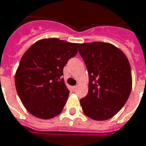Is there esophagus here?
Segmentation results:
<instances>
[{"mask_svg": "<svg viewBox=\"0 0 146 146\" xmlns=\"http://www.w3.org/2000/svg\"><path fill=\"white\" fill-rule=\"evenodd\" d=\"M72 88H73V91H75L76 90V88H77V86H73V87H72Z\"/></svg>", "mask_w": 146, "mask_h": 146, "instance_id": "esophagus-1", "label": "esophagus"}]
</instances>
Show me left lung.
<instances>
[{
	"mask_svg": "<svg viewBox=\"0 0 146 146\" xmlns=\"http://www.w3.org/2000/svg\"><path fill=\"white\" fill-rule=\"evenodd\" d=\"M89 74L88 94L80 101L83 111L96 121L111 118L125 105L131 90L130 63L121 49L101 42L78 44Z\"/></svg>",
	"mask_w": 146,
	"mask_h": 146,
	"instance_id": "1",
	"label": "left lung"
}]
</instances>
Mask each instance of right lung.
<instances>
[{
	"label": "right lung",
	"instance_id": "obj_1",
	"mask_svg": "<svg viewBox=\"0 0 146 146\" xmlns=\"http://www.w3.org/2000/svg\"><path fill=\"white\" fill-rule=\"evenodd\" d=\"M76 43L58 38L35 42L21 57L15 73L17 92L27 111L50 119L61 113L70 94L63 67L77 53Z\"/></svg>",
	"mask_w": 146,
	"mask_h": 146
}]
</instances>
